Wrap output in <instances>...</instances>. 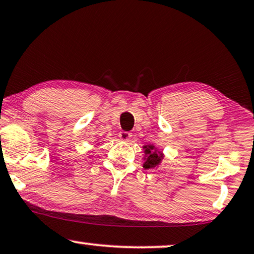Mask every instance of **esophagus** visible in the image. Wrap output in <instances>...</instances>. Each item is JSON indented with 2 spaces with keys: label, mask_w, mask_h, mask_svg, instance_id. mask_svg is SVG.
Segmentation results:
<instances>
[{
  "label": "esophagus",
  "mask_w": 254,
  "mask_h": 254,
  "mask_svg": "<svg viewBox=\"0 0 254 254\" xmlns=\"http://www.w3.org/2000/svg\"><path fill=\"white\" fill-rule=\"evenodd\" d=\"M119 137H120L121 140L128 141L131 139V137H132V133H130V132H127V131H121L120 134H119Z\"/></svg>",
  "instance_id": "1"
}]
</instances>
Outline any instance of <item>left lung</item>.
I'll return each mask as SVG.
<instances>
[{
	"instance_id": "8db88e82",
	"label": "left lung",
	"mask_w": 254,
	"mask_h": 254,
	"mask_svg": "<svg viewBox=\"0 0 254 254\" xmlns=\"http://www.w3.org/2000/svg\"><path fill=\"white\" fill-rule=\"evenodd\" d=\"M144 151H145V158H144L145 162L142 164V167H144L145 169L156 168L160 163H161V160L163 159V154L155 148V146L145 145Z\"/></svg>"
}]
</instances>
